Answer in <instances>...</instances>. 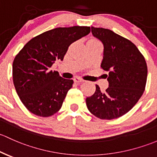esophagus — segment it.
<instances>
[{
  "instance_id": "1",
  "label": "esophagus",
  "mask_w": 157,
  "mask_h": 157,
  "mask_svg": "<svg viewBox=\"0 0 157 157\" xmlns=\"http://www.w3.org/2000/svg\"><path fill=\"white\" fill-rule=\"evenodd\" d=\"M73 80H74V82H77V83H79V82H84L83 79L78 78V77H75V78H74Z\"/></svg>"
}]
</instances>
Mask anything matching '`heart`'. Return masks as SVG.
I'll return each mask as SVG.
<instances>
[{
    "instance_id": "heart-1",
    "label": "heart",
    "mask_w": 157,
    "mask_h": 157,
    "mask_svg": "<svg viewBox=\"0 0 157 157\" xmlns=\"http://www.w3.org/2000/svg\"><path fill=\"white\" fill-rule=\"evenodd\" d=\"M89 41H91V42H98V41L95 39H90Z\"/></svg>"
}]
</instances>
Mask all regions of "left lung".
Returning <instances> with one entry per match:
<instances>
[{
	"instance_id": "left-lung-1",
	"label": "left lung",
	"mask_w": 157,
	"mask_h": 157,
	"mask_svg": "<svg viewBox=\"0 0 157 157\" xmlns=\"http://www.w3.org/2000/svg\"><path fill=\"white\" fill-rule=\"evenodd\" d=\"M91 33L103 44L101 67L109 74V87L104 92L96 85L86 98L88 110L101 119H113L127 113L143 94L147 67L143 55L132 41L113 31L91 27Z\"/></svg>"
}]
</instances>
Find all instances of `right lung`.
<instances>
[{"mask_svg": "<svg viewBox=\"0 0 157 157\" xmlns=\"http://www.w3.org/2000/svg\"><path fill=\"white\" fill-rule=\"evenodd\" d=\"M88 26L56 28L31 39L13 63V79L19 99L33 114L48 117L60 109L73 80L51 67L63 60L74 41L90 33Z\"/></svg>", "mask_w": 157, "mask_h": 157, "instance_id": "right-lung-1", "label": "right lung"}]
</instances>
